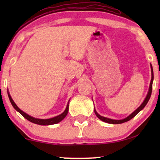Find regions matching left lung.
Here are the masks:
<instances>
[{
    "label": "left lung",
    "instance_id": "left-lung-1",
    "mask_svg": "<svg viewBox=\"0 0 160 160\" xmlns=\"http://www.w3.org/2000/svg\"><path fill=\"white\" fill-rule=\"evenodd\" d=\"M150 65H151V69H152V79H151L150 86H149V89H148V92L147 95H146L145 100H144V101L142 102V104L141 105V106H140L136 110L134 111V112H132L130 116H128V117L124 118V119H120V120H115V119H109V118L102 117V116L98 114L95 109H94V111H95V113L96 114V116H97V117L99 118L100 120H102V122H106V123H109V124H122V123H124V122H126L129 121V120H130L131 119H132V118L134 117L135 115H137L138 113L140 111H141L142 109H143L144 107L146 106V105L147 104V102H148V100H149V99H150L151 95H152V84H153V80H154V72H153L152 65V64H150Z\"/></svg>",
    "mask_w": 160,
    "mask_h": 160
}]
</instances>
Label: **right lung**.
I'll use <instances>...</instances> for the list:
<instances>
[{"label":"right lung","mask_w":160,"mask_h":160,"mask_svg":"<svg viewBox=\"0 0 160 160\" xmlns=\"http://www.w3.org/2000/svg\"><path fill=\"white\" fill-rule=\"evenodd\" d=\"M8 98H9L10 100V102L11 103H12V106L14 107V109L16 111H18L19 113H20L26 119H28V121L32 122V123L34 124H40V125H51V124H58L59 122L62 121V120L64 119V118L66 117V115L68 114V108H69V101L68 102V105H67V107L66 108H65V110L64 111V112L62 113H61V114L55 117H53V118H51V119H37V118H34L31 117V116H29L27 113L24 112L21 110V109H19L18 108V106H17L16 104H15V102H14V100H12V97H11L9 92H8Z\"/></svg>","instance_id":"right-lung-1"}]
</instances>
